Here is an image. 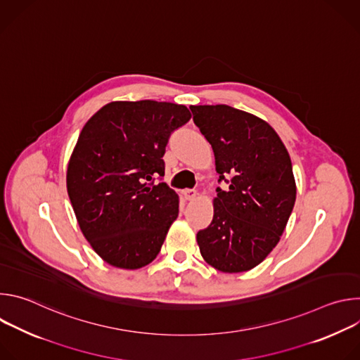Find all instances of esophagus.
Wrapping results in <instances>:
<instances>
[{
  "instance_id": "obj_1",
  "label": "esophagus",
  "mask_w": 360,
  "mask_h": 360,
  "mask_svg": "<svg viewBox=\"0 0 360 360\" xmlns=\"http://www.w3.org/2000/svg\"><path fill=\"white\" fill-rule=\"evenodd\" d=\"M196 191H193V189H186V191H184V196H185V199L186 200H193L195 198H196Z\"/></svg>"
}]
</instances>
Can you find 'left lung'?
Listing matches in <instances>:
<instances>
[{
	"label": "left lung",
	"mask_w": 360,
	"mask_h": 360,
	"mask_svg": "<svg viewBox=\"0 0 360 360\" xmlns=\"http://www.w3.org/2000/svg\"><path fill=\"white\" fill-rule=\"evenodd\" d=\"M191 111L214 149L219 182L229 184L226 191L217 189L211 225L196 233L200 255L221 272H246L278 245L292 214L290 157L275 129L249 112L229 105Z\"/></svg>",
	"instance_id": "obj_1"
}]
</instances>
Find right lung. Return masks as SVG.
Wrapping results in <instances>:
<instances>
[{
  "label": "right lung",
  "instance_id": "1",
  "mask_svg": "<svg viewBox=\"0 0 360 360\" xmlns=\"http://www.w3.org/2000/svg\"><path fill=\"white\" fill-rule=\"evenodd\" d=\"M185 105L114 101L84 125L67 169V191L92 249L121 269L146 266L178 218L179 198L165 182L169 135L191 120Z\"/></svg>",
  "mask_w": 360,
  "mask_h": 360
}]
</instances>
